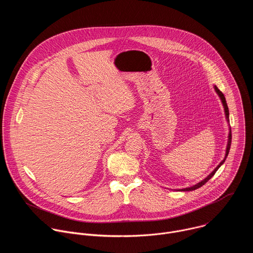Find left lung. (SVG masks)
<instances>
[{"instance_id":"8db88e82","label":"left lung","mask_w":253,"mask_h":253,"mask_svg":"<svg viewBox=\"0 0 253 253\" xmlns=\"http://www.w3.org/2000/svg\"><path fill=\"white\" fill-rule=\"evenodd\" d=\"M213 88H214V90H215V92H216V94L218 95V97L220 98V100H221V103H222V106H223V109H224V114H225V119H226V121H227V123H229V110H228V106H227V103H226V100H225V97H224V95L222 94V92L216 87L215 85L213 86ZM228 130H229V132H228V139H227V145H226V150H225V156H224V158H223V160L216 166L215 168H214V170L207 176V177H205L203 180H201L200 182H198V183H196V184H194L193 186H190V187H186V188H182V189H176L177 191H192V190H195V189H197V188H199V187H201L202 185H204L208 180L215 174V172L217 171L218 169H219V167L225 162V160H226V157H227V155H228V153H229V149H230V145H231V128H230V125L228 124Z\"/></svg>"}]
</instances>
